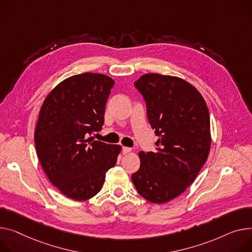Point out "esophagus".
I'll use <instances>...</instances> for the list:
<instances>
[{"label": "esophagus", "instance_id": "obj_1", "mask_svg": "<svg viewBox=\"0 0 252 252\" xmlns=\"http://www.w3.org/2000/svg\"><path fill=\"white\" fill-rule=\"evenodd\" d=\"M131 151L130 148H127V147H123V154H127L129 153Z\"/></svg>", "mask_w": 252, "mask_h": 252}]
</instances>
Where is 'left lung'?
Segmentation results:
<instances>
[{"label":"left lung","instance_id":"obj_1","mask_svg":"<svg viewBox=\"0 0 252 252\" xmlns=\"http://www.w3.org/2000/svg\"><path fill=\"white\" fill-rule=\"evenodd\" d=\"M133 85L145 100L158 141L155 152L139 153L141 166L131 180L149 202L167 203L190 186L207 161L209 109L200 93L177 77L146 74Z\"/></svg>","mask_w":252,"mask_h":252}]
</instances>
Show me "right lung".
I'll return each mask as SVG.
<instances>
[{
    "mask_svg": "<svg viewBox=\"0 0 252 252\" xmlns=\"http://www.w3.org/2000/svg\"><path fill=\"white\" fill-rule=\"evenodd\" d=\"M114 81L84 73L65 79L48 94L39 112L34 141L42 168L61 192L86 200L101 189L121 146L95 141Z\"/></svg>",
    "mask_w": 252,
    "mask_h": 252,
    "instance_id": "add662e5",
    "label": "right lung"
}]
</instances>
